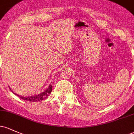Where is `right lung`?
<instances>
[{
    "label": "right lung",
    "instance_id": "1",
    "mask_svg": "<svg viewBox=\"0 0 134 134\" xmlns=\"http://www.w3.org/2000/svg\"><path fill=\"white\" fill-rule=\"evenodd\" d=\"M52 88L53 86L50 85L49 86V87L45 91H44L43 92H42V93L37 94V95H33V96L26 97L20 96V98H21L23 100H25L26 101H29V102H37V101L42 100L45 99L51 93V91H52ZM18 96H19V95H18Z\"/></svg>",
    "mask_w": 134,
    "mask_h": 134
}]
</instances>
